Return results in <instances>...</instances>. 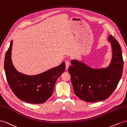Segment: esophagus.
I'll return each mask as SVG.
<instances>
[{
  "mask_svg": "<svg viewBox=\"0 0 127 127\" xmlns=\"http://www.w3.org/2000/svg\"><path fill=\"white\" fill-rule=\"evenodd\" d=\"M65 65H66V69H67V68H68V67H69L70 65V62L69 61H65Z\"/></svg>",
  "mask_w": 127,
  "mask_h": 127,
  "instance_id": "obj_1",
  "label": "esophagus"
}]
</instances>
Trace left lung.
<instances>
[{
  "label": "left lung",
  "instance_id": "8db88e82",
  "mask_svg": "<svg viewBox=\"0 0 127 127\" xmlns=\"http://www.w3.org/2000/svg\"><path fill=\"white\" fill-rule=\"evenodd\" d=\"M113 57L106 68L94 69L78 61H71L68 68L74 92L79 98L88 102L102 101L113 93L121 78L124 60L121 47L113 36H108Z\"/></svg>",
  "mask_w": 127,
  "mask_h": 127
}]
</instances>
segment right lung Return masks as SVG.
<instances>
[{
  "instance_id": "obj_1",
  "label": "right lung",
  "mask_w": 127,
  "mask_h": 127,
  "mask_svg": "<svg viewBox=\"0 0 127 127\" xmlns=\"http://www.w3.org/2000/svg\"><path fill=\"white\" fill-rule=\"evenodd\" d=\"M13 41L7 50L4 68L7 82L13 93L20 99L31 104H41L52 95L58 78L65 70V64L36 75H27L17 72L11 60Z\"/></svg>"
}]
</instances>
